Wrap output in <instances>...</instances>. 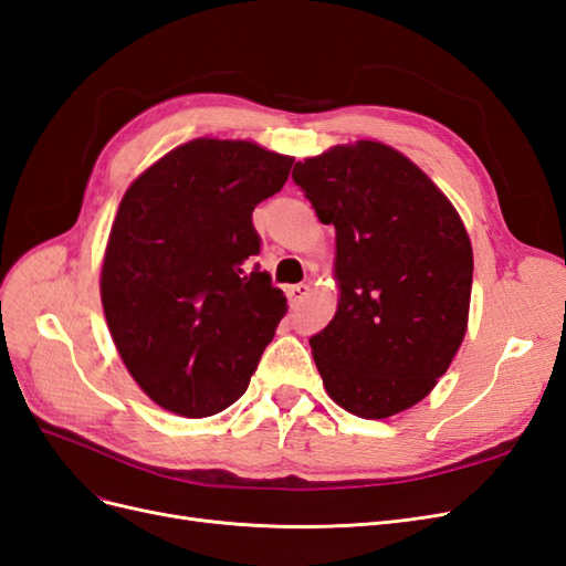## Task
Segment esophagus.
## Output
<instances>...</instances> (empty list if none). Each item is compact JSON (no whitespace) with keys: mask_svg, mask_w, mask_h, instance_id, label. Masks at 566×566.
<instances>
[{"mask_svg":"<svg viewBox=\"0 0 566 566\" xmlns=\"http://www.w3.org/2000/svg\"><path fill=\"white\" fill-rule=\"evenodd\" d=\"M285 295H287V300H290V304L293 306H297L306 295H310V285H304V283H297V285H290L287 290H285Z\"/></svg>","mask_w":566,"mask_h":566,"instance_id":"obj_1","label":"esophagus"}]
</instances>
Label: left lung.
Listing matches in <instances>:
<instances>
[{"label": "left lung", "mask_w": 566, "mask_h": 566, "mask_svg": "<svg viewBox=\"0 0 566 566\" xmlns=\"http://www.w3.org/2000/svg\"><path fill=\"white\" fill-rule=\"evenodd\" d=\"M293 179L335 227L337 312L310 339L323 387L352 416H397L437 387L465 339L468 229L441 188L380 142L304 158Z\"/></svg>", "instance_id": "8db88e82"}]
</instances>
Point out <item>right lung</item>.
Returning a JSON list of instances; mask_svg holds the SVG:
<instances>
[{"label":"right lung","mask_w":566,"mask_h":566,"mask_svg":"<svg viewBox=\"0 0 566 566\" xmlns=\"http://www.w3.org/2000/svg\"><path fill=\"white\" fill-rule=\"evenodd\" d=\"M295 158L200 136L165 153L119 200L101 262V304L119 358L146 397L208 418L245 394L287 304L260 252L254 205Z\"/></svg>","instance_id":"right-lung-1"}]
</instances>
